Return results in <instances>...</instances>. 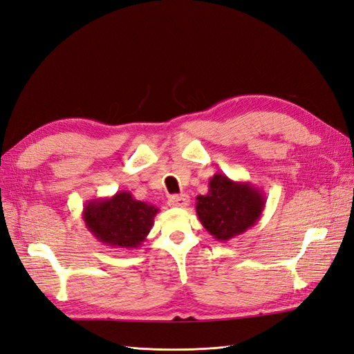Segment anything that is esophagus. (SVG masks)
Returning a JSON list of instances; mask_svg holds the SVG:
<instances>
[{
  "mask_svg": "<svg viewBox=\"0 0 354 354\" xmlns=\"http://www.w3.org/2000/svg\"><path fill=\"white\" fill-rule=\"evenodd\" d=\"M169 206L171 207H187L189 205V197L187 194H180V196H171L169 198Z\"/></svg>",
  "mask_w": 354,
  "mask_h": 354,
  "instance_id": "esophagus-1",
  "label": "esophagus"
}]
</instances>
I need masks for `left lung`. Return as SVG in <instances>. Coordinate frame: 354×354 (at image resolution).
Returning <instances> with one entry per match:
<instances>
[{
  "instance_id": "1",
  "label": "left lung",
  "mask_w": 354,
  "mask_h": 354,
  "mask_svg": "<svg viewBox=\"0 0 354 354\" xmlns=\"http://www.w3.org/2000/svg\"><path fill=\"white\" fill-rule=\"evenodd\" d=\"M266 198L261 189L250 183H236L215 174L209 189L196 197V212L203 227L216 241L227 242L252 227L263 214Z\"/></svg>"
}]
</instances>
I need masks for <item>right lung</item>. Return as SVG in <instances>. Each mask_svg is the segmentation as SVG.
<instances>
[{
    "mask_svg": "<svg viewBox=\"0 0 354 354\" xmlns=\"http://www.w3.org/2000/svg\"><path fill=\"white\" fill-rule=\"evenodd\" d=\"M158 211L157 206L136 201L130 192H118L112 197L88 201L82 218L103 245L136 250L147 241Z\"/></svg>",
    "mask_w": 354,
    "mask_h": 354,
    "instance_id": "obj_1",
    "label": "right lung"
}]
</instances>
